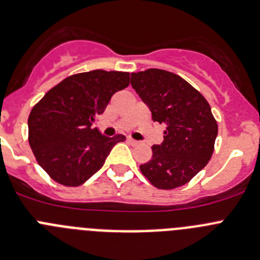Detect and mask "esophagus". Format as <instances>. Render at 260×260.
<instances>
[{
	"label": "esophagus",
	"mask_w": 260,
	"mask_h": 260,
	"mask_svg": "<svg viewBox=\"0 0 260 260\" xmlns=\"http://www.w3.org/2000/svg\"><path fill=\"white\" fill-rule=\"evenodd\" d=\"M127 141L129 142L131 145H136V144H137V141H136V140H133V139H131V137H128V139H127Z\"/></svg>",
	"instance_id": "esophagus-1"
}]
</instances>
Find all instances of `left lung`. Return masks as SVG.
<instances>
[{
  "label": "left lung",
  "mask_w": 260,
  "mask_h": 260,
  "mask_svg": "<svg viewBox=\"0 0 260 260\" xmlns=\"http://www.w3.org/2000/svg\"><path fill=\"white\" fill-rule=\"evenodd\" d=\"M131 84L149 106L154 121L165 123V140L151 147L153 156L140 166L158 189L185 185L209 163L217 123L206 98L174 72L149 69L133 72Z\"/></svg>",
  "instance_id": "left-lung-1"
}]
</instances>
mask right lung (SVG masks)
<instances>
[{
  "instance_id": "obj_1",
  "label": "right lung",
  "mask_w": 260,
  "mask_h": 260,
  "mask_svg": "<svg viewBox=\"0 0 260 260\" xmlns=\"http://www.w3.org/2000/svg\"><path fill=\"white\" fill-rule=\"evenodd\" d=\"M129 85V72L94 70L71 75L51 88L31 110L28 142L51 179L79 186L104 166L123 135L102 136L92 128L114 93Z\"/></svg>"
}]
</instances>
